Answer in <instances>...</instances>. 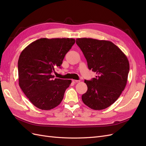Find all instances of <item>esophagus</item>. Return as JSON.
<instances>
[{
	"label": "esophagus",
	"mask_w": 146,
	"mask_h": 146,
	"mask_svg": "<svg viewBox=\"0 0 146 146\" xmlns=\"http://www.w3.org/2000/svg\"><path fill=\"white\" fill-rule=\"evenodd\" d=\"M72 82L74 83H78V82H80V80H72Z\"/></svg>",
	"instance_id": "1"
}]
</instances>
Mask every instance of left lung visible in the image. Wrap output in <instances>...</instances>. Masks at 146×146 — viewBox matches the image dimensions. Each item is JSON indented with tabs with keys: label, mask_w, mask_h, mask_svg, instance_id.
<instances>
[{
	"label": "left lung",
	"mask_w": 146,
	"mask_h": 146,
	"mask_svg": "<svg viewBox=\"0 0 146 146\" xmlns=\"http://www.w3.org/2000/svg\"><path fill=\"white\" fill-rule=\"evenodd\" d=\"M76 43L86 59L88 68L96 73L82 96L92 110L108 108L115 102L127 85L130 65L127 56L112 42L92 38H77Z\"/></svg>",
	"instance_id": "obj_1"
}]
</instances>
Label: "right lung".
<instances>
[{
	"instance_id": "obj_1",
	"label": "right lung",
	"mask_w": 146,
	"mask_h": 146,
	"mask_svg": "<svg viewBox=\"0 0 146 146\" xmlns=\"http://www.w3.org/2000/svg\"><path fill=\"white\" fill-rule=\"evenodd\" d=\"M73 38H41L21 53L18 60L19 85L35 107L49 110L62 101L70 80L54 78L65 55L74 44Z\"/></svg>"
}]
</instances>
